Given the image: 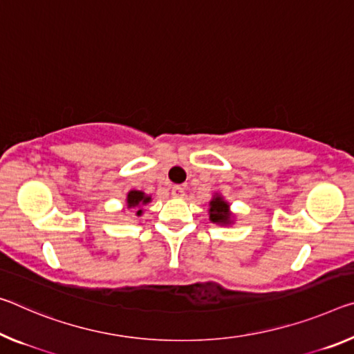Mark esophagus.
I'll use <instances>...</instances> for the list:
<instances>
[{
	"instance_id": "34e87169",
	"label": "esophagus",
	"mask_w": 354,
	"mask_h": 354,
	"mask_svg": "<svg viewBox=\"0 0 354 354\" xmlns=\"http://www.w3.org/2000/svg\"><path fill=\"white\" fill-rule=\"evenodd\" d=\"M171 195L175 198H181L183 195H184V187H181V186H173L171 187Z\"/></svg>"
}]
</instances>
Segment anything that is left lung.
<instances>
[{
  "label": "left lung",
  "mask_w": 354,
  "mask_h": 354,
  "mask_svg": "<svg viewBox=\"0 0 354 354\" xmlns=\"http://www.w3.org/2000/svg\"><path fill=\"white\" fill-rule=\"evenodd\" d=\"M209 221L216 225H233L236 216L230 209V203L222 194H214L209 200Z\"/></svg>",
  "instance_id": "8db88e82"
}]
</instances>
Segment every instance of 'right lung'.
I'll return each mask as SVG.
<instances>
[{
	"label": "right lung",
	"mask_w": 354,
	"mask_h": 354,
	"mask_svg": "<svg viewBox=\"0 0 354 354\" xmlns=\"http://www.w3.org/2000/svg\"><path fill=\"white\" fill-rule=\"evenodd\" d=\"M153 201V197L148 194H145L143 190H129L126 195V206L122 207V211L132 209L136 216H142L145 212V206Z\"/></svg>",
	"instance_id": "add662e5"
}]
</instances>
